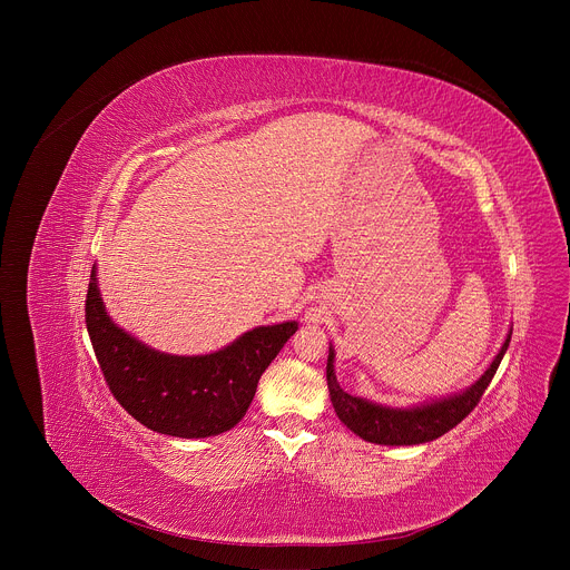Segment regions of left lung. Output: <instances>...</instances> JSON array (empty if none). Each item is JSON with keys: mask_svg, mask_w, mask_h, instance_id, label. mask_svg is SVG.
I'll list each match as a JSON object with an SVG mask.
<instances>
[{"mask_svg": "<svg viewBox=\"0 0 570 570\" xmlns=\"http://www.w3.org/2000/svg\"><path fill=\"white\" fill-rule=\"evenodd\" d=\"M512 332L508 334L501 352L492 361V365L484 370V374L466 390L415 405V409H390V405H381L361 396H354L345 392L336 379L334 372V350L330 347L327 358V385L330 396L334 403V411L338 420L358 438L372 444H385V446H411V444H424L442 438L451 429H455L473 409L478 405L482 392L492 383L508 347H510Z\"/></svg>", "mask_w": 570, "mask_h": 570, "instance_id": "obj_1", "label": "left lung"}]
</instances>
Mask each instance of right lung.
Returning a JSON list of instances; mask_svg holds the SVG:
<instances>
[{"instance_id": "obj_1", "label": "right lung", "mask_w": 570, "mask_h": 570, "mask_svg": "<svg viewBox=\"0 0 570 570\" xmlns=\"http://www.w3.org/2000/svg\"><path fill=\"white\" fill-rule=\"evenodd\" d=\"M88 334L104 379L124 411L171 438H212L234 429L250 409L257 383L297 322L268 324L205 356L150 350L110 320L92 268L86 297Z\"/></svg>"}]
</instances>
